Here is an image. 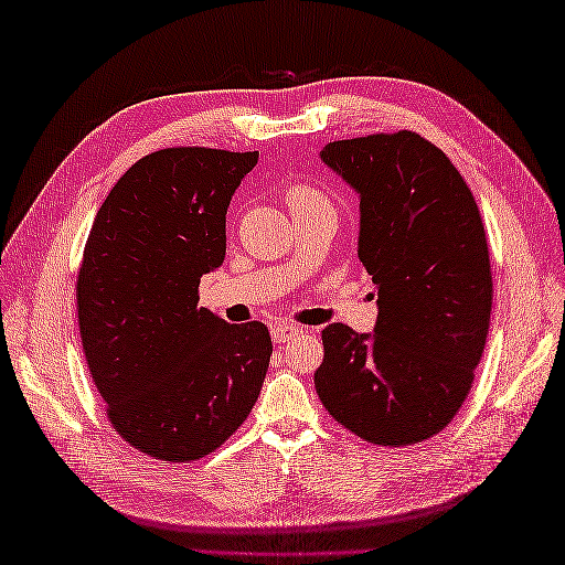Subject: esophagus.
<instances>
[{
	"mask_svg": "<svg viewBox=\"0 0 565 565\" xmlns=\"http://www.w3.org/2000/svg\"><path fill=\"white\" fill-rule=\"evenodd\" d=\"M298 332H303L301 328H296V326H289V322H274L271 326V340L274 342H289L291 338H296Z\"/></svg>",
	"mask_w": 565,
	"mask_h": 565,
	"instance_id": "obj_1",
	"label": "esophagus"
}]
</instances>
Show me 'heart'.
<instances>
[{
  "label": "heart",
  "mask_w": 565,
  "mask_h": 565,
  "mask_svg": "<svg viewBox=\"0 0 565 565\" xmlns=\"http://www.w3.org/2000/svg\"><path fill=\"white\" fill-rule=\"evenodd\" d=\"M286 203H289L294 215L318 211V209H332L330 199L322 194L320 189L310 186V184H291L289 189H286Z\"/></svg>",
  "instance_id": "obj_1"
}]
</instances>
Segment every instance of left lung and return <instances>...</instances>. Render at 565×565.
<instances>
[{
    "mask_svg": "<svg viewBox=\"0 0 565 565\" xmlns=\"http://www.w3.org/2000/svg\"><path fill=\"white\" fill-rule=\"evenodd\" d=\"M320 160L359 194V259L376 286L374 332L322 330L316 391L356 437L407 447L459 413L486 350L493 276L471 189L413 130L334 140Z\"/></svg>",
    "mask_w": 565,
    "mask_h": 565,
    "instance_id": "8db88e82",
    "label": "left lung"
}]
</instances>
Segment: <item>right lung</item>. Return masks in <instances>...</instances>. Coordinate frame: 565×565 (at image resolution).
<instances>
[{"mask_svg": "<svg viewBox=\"0 0 565 565\" xmlns=\"http://www.w3.org/2000/svg\"><path fill=\"white\" fill-rule=\"evenodd\" d=\"M259 152L164 148L118 179L77 274L82 350L114 429L160 461H196L245 423L271 338L199 306L225 257V213Z\"/></svg>", "mask_w": 565, "mask_h": 565, "instance_id": "obj_1", "label": "right lung"}]
</instances>
